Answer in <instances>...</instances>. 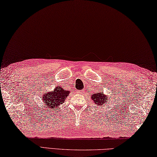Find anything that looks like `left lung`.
<instances>
[{"label": "left lung", "instance_id": "8db88e82", "mask_svg": "<svg viewBox=\"0 0 157 157\" xmlns=\"http://www.w3.org/2000/svg\"><path fill=\"white\" fill-rule=\"evenodd\" d=\"M108 96H106L104 95V93H95L92 95L91 98L95 102L96 105H98L99 106H105V104H106V100H107Z\"/></svg>", "mask_w": 157, "mask_h": 157}]
</instances>
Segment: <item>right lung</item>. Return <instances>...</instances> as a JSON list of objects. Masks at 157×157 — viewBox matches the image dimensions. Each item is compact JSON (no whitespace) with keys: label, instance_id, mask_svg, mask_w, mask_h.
<instances>
[{"label":"right lung","instance_id":"obj_1","mask_svg":"<svg viewBox=\"0 0 157 157\" xmlns=\"http://www.w3.org/2000/svg\"><path fill=\"white\" fill-rule=\"evenodd\" d=\"M69 91L62 89L61 87H56V89L51 93H46L42 100L47 109H53L62 104L69 95ZM51 111V110H50Z\"/></svg>","mask_w":157,"mask_h":157}]
</instances>
